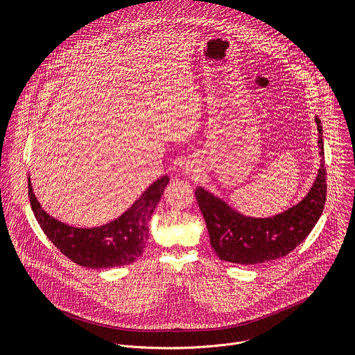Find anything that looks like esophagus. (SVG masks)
Returning a JSON list of instances; mask_svg holds the SVG:
<instances>
[{
  "mask_svg": "<svg viewBox=\"0 0 355 355\" xmlns=\"http://www.w3.org/2000/svg\"><path fill=\"white\" fill-rule=\"evenodd\" d=\"M191 171H192V170H189V168H188V167H187V168H185V173H187V174H191Z\"/></svg>",
  "mask_w": 355,
  "mask_h": 355,
  "instance_id": "34e87169",
  "label": "esophagus"
}]
</instances>
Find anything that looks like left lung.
<instances>
[{
	"mask_svg": "<svg viewBox=\"0 0 355 355\" xmlns=\"http://www.w3.org/2000/svg\"><path fill=\"white\" fill-rule=\"evenodd\" d=\"M315 121L322 156L316 181L309 193L284 214L266 219L243 216L207 189H195L211 245L220 260L244 266L277 260L289 254L309 236L323 212L327 195L322 123L318 116Z\"/></svg>",
	"mask_w": 355,
	"mask_h": 355,
	"instance_id": "obj_1",
	"label": "left lung"
}]
</instances>
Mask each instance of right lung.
<instances>
[{"label":"right lung","instance_id":"obj_1","mask_svg":"<svg viewBox=\"0 0 355 355\" xmlns=\"http://www.w3.org/2000/svg\"><path fill=\"white\" fill-rule=\"evenodd\" d=\"M170 178L151 184L118 219L99 227L78 229L49 216L37 202L31 180L28 193L32 211L44 234L73 263L87 268H112L139 259L148 237V220L159 205Z\"/></svg>","mask_w":355,"mask_h":355}]
</instances>
